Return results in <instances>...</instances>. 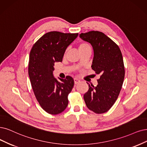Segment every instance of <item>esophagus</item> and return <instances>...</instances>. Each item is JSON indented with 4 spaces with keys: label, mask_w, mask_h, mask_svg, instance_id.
Here are the masks:
<instances>
[{
    "label": "esophagus",
    "mask_w": 147,
    "mask_h": 147,
    "mask_svg": "<svg viewBox=\"0 0 147 147\" xmlns=\"http://www.w3.org/2000/svg\"><path fill=\"white\" fill-rule=\"evenodd\" d=\"M74 84H78V83L80 82V80H79L78 79H76V78H74Z\"/></svg>",
    "instance_id": "34e87169"
}]
</instances>
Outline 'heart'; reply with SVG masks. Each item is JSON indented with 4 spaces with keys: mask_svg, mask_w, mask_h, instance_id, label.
<instances>
[{
    "mask_svg": "<svg viewBox=\"0 0 147 147\" xmlns=\"http://www.w3.org/2000/svg\"><path fill=\"white\" fill-rule=\"evenodd\" d=\"M91 49L90 46L86 43H81L79 45V49L80 51H82L84 50H86V49Z\"/></svg>",
    "mask_w": 147,
    "mask_h": 147,
    "instance_id": "heart-1",
    "label": "heart"
}]
</instances>
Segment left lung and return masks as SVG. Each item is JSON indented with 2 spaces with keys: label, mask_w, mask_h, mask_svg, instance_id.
<instances>
[{
  "label": "left lung",
  "mask_w": 147,
  "mask_h": 147,
  "mask_svg": "<svg viewBox=\"0 0 147 147\" xmlns=\"http://www.w3.org/2000/svg\"><path fill=\"white\" fill-rule=\"evenodd\" d=\"M79 37L93 47L91 68L100 74L98 84L96 86L89 84L84 99L89 110L104 113L115 104L122 88L125 77L122 54L116 43L102 32L91 31L81 33Z\"/></svg>",
  "instance_id": "obj_1"
}]
</instances>
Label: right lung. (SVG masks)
<instances>
[{"mask_svg":"<svg viewBox=\"0 0 147 147\" xmlns=\"http://www.w3.org/2000/svg\"><path fill=\"white\" fill-rule=\"evenodd\" d=\"M78 33L51 31L42 36L32 46L28 63V74L37 100L47 113L56 115L68 104V96L74 86L73 79L54 78L55 62H62L65 50Z\"/></svg>","mask_w":147,"mask_h":147,"instance_id":"obj_1","label":"right lung"}]
</instances>
